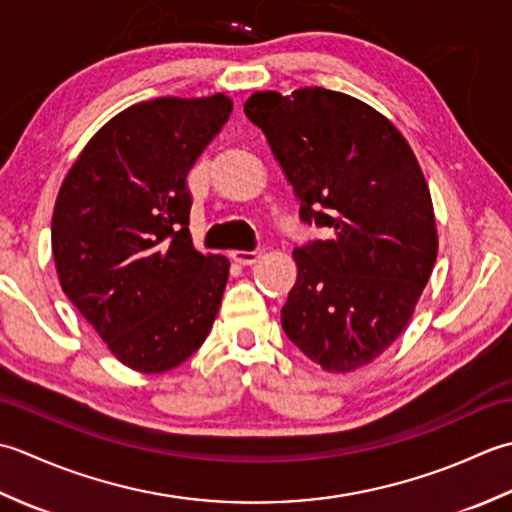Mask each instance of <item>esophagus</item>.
Returning <instances> with one entry per match:
<instances>
[{
	"mask_svg": "<svg viewBox=\"0 0 512 512\" xmlns=\"http://www.w3.org/2000/svg\"><path fill=\"white\" fill-rule=\"evenodd\" d=\"M260 256H263V249H252V252H241V249H236V252H232V258L238 265H254Z\"/></svg>",
	"mask_w": 512,
	"mask_h": 512,
	"instance_id": "obj_1",
	"label": "esophagus"
}]
</instances>
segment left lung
<instances>
[{
  "label": "left lung",
  "instance_id": "8db88e82",
  "mask_svg": "<svg viewBox=\"0 0 512 512\" xmlns=\"http://www.w3.org/2000/svg\"><path fill=\"white\" fill-rule=\"evenodd\" d=\"M247 119L327 241L294 249L298 278L283 307L287 338L325 371L349 373L391 347L437 258L429 185L395 125L344 92H254Z\"/></svg>",
  "mask_w": 512,
  "mask_h": 512
}]
</instances>
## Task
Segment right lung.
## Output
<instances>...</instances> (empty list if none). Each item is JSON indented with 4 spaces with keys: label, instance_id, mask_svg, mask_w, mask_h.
<instances>
[{
    "label": "right lung",
    "instance_id": "add662e5",
    "mask_svg": "<svg viewBox=\"0 0 512 512\" xmlns=\"http://www.w3.org/2000/svg\"><path fill=\"white\" fill-rule=\"evenodd\" d=\"M229 97H161L112 117L66 174L52 212L61 289L125 367L163 373L205 342L229 276L196 252L187 172Z\"/></svg>",
    "mask_w": 512,
    "mask_h": 512
}]
</instances>
